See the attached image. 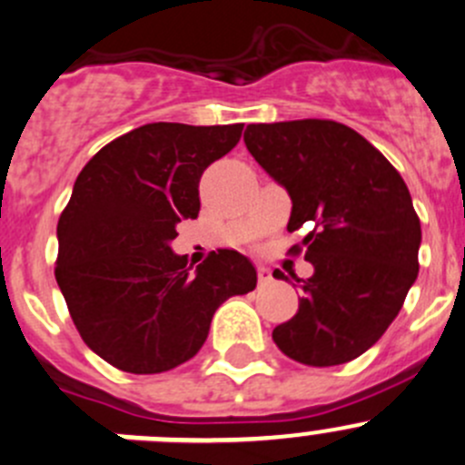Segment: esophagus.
<instances>
[{
  "instance_id": "esophagus-1",
  "label": "esophagus",
  "mask_w": 465,
  "mask_h": 465,
  "mask_svg": "<svg viewBox=\"0 0 465 465\" xmlns=\"http://www.w3.org/2000/svg\"><path fill=\"white\" fill-rule=\"evenodd\" d=\"M256 274H259L261 286H263V283H268L270 279H272V274H270V270L265 268V265H259V268H256Z\"/></svg>"
}]
</instances>
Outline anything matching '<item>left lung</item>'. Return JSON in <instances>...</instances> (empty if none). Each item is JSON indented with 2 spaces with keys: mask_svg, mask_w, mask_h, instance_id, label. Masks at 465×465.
Listing matches in <instances>:
<instances>
[{
  "mask_svg": "<svg viewBox=\"0 0 465 465\" xmlns=\"http://www.w3.org/2000/svg\"><path fill=\"white\" fill-rule=\"evenodd\" d=\"M245 145L292 200L291 247L313 265L304 297L272 341L304 366H341L375 345L418 277L420 218L398 170L361 134L333 120L247 124ZM272 277L286 279L282 270Z\"/></svg>",
  "mask_w": 465,
  "mask_h": 465,
  "instance_id": "obj_1",
  "label": "left lung"
}]
</instances>
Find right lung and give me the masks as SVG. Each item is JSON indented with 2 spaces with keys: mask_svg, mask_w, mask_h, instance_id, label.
<instances>
[{
  "mask_svg": "<svg viewBox=\"0 0 465 465\" xmlns=\"http://www.w3.org/2000/svg\"><path fill=\"white\" fill-rule=\"evenodd\" d=\"M242 124L152 123L104 145L58 218V288L94 354L134 375L173 371L200 352L215 309L256 288L233 250L195 272L170 250L177 224L200 213V179L238 145Z\"/></svg>",
  "mask_w": 465,
  "mask_h": 465,
  "instance_id": "add662e5",
  "label": "right lung"
}]
</instances>
